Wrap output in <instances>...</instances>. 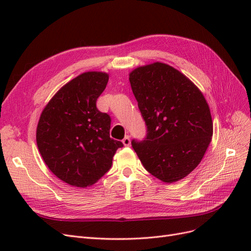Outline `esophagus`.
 <instances>
[{
  "label": "esophagus",
  "instance_id": "34e87169",
  "mask_svg": "<svg viewBox=\"0 0 251 251\" xmlns=\"http://www.w3.org/2000/svg\"><path fill=\"white\" fill-rule=\"evenodd\" d=\"M123 143L125 144L126 147H130V146H131V139H130V136L126 135V137L123 139Z\"/></svg>",
  "mask_w": 251,
  "mask_h": 251
}]
</instances>
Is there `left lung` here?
<instances>
[{
	"mask_svg": "<svg viewBox=\"0 0 251 251\" xmlns=\"http://www.w3.org/2000/svg\"><path fill=\"white\" fill-rule=\"evenodd\" d=\"M147 135L132 147L146 170L163 182L194 171L212 136L209 107L201 91L175 68L154 63L130 73Z\"/></svg>",
	"mask_w": 251,
	"mask_h": 251,
	"instance_id": "left-lung-1",
	"label": "left lung"
}]
</instances>
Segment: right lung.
I'll list each match as a JSON object with an SVG mask.
<instances>
[{
  "mask_svg": "<svg viewBox=\"0 0 251 251\" xmlns=\"http://www.w3.org/2000/svg\"><path fill=\"white\" fill-rule=\"evenodd\" d=\"M109 75L86 72L65 85L42 112L36 143L49 170L66 183L87 187L107 173L124 143L110 137L111 117L96 107Z\"/></svg>",
  "mask_w": 251,
  "mask_h": 251,
  "instance_id": "1",
  "label": "right lung"
}]
</instances>
